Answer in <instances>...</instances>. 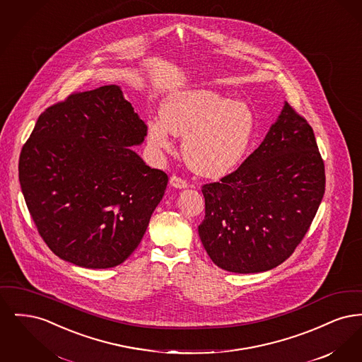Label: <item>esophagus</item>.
<instances>
[{"label": "esophagus", "mask_w": 362, "mask_h": 362, "mask_svg": "<svg viewBox=\"0 0 362 362\" xmlns=\"http://www.w3.org/2000/svg\"><path fill=\"white\" fill-rule=\"evenodd\" d=\"M170 185L175 187V189H186L187 186H189V183L185 180V179H182V177H179V176H171V179H170Z\"/></svg>", "instance_id": "34e87169"}]
</instances>
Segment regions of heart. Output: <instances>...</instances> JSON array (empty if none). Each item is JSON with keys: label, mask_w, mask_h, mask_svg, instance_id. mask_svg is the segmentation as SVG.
Returning <instances> with one entry per match:
<instances>
[{"label": "heart", "mask_w": 362, "mask_h": 362, "mask_svg": "<svg viewBox=\"0 0 362 362\" xmlns=\"http://www.w3.org/2000/svg\"><path fill=\"white\" fill-rule=\"evenodd\" d=\"M255 132L250 105L211 89L173 93L160 107V122H149L148 142L157 152L171 148L168 132L183 137L182 155L202 176L233 171L247 153Z\"/></svg>", "instance_id": "heart-1"}]
</instances>
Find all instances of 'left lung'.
Masks as SVG:
<instances>
[{"mask_svg":"<svg viewBox=\"0 0 362 362\" xmlns=\"http://www.w3.org/2000/svg\"><path fill=\"white\" fill-rule=\"evenodd\" d=\"M325 187L313 130L285 102L258 149L221 182L202 187L198 233L207 255L230 273L274 269L308 232Z\"/></svg>","mask_w":362,"mask_h":362,"instance_id":"obj_1","label":"left lung"}]
</instances>
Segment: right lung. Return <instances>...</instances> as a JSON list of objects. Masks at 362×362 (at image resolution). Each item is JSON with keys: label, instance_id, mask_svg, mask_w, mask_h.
I'll use <instances>...</instances> for the list:
<instances>
[{"label": "right lung", "instance_id": "obj_1", "mask_svg": "<svg viewBox=\"0 0 362 362\" xmlns=\"http://www.w3.org/2000/svg\"><path fill=\"white\" fill-rule=\"evenodd\" d=\"M146 130L118 86L73 93L40 114L20 153L18 180L57 257L108 269L137 248L168 183L132 149Z\"/></svg>", "mask_w": 362, "mask_h": 362}]
</instances>
